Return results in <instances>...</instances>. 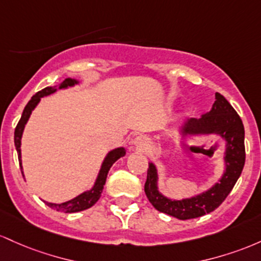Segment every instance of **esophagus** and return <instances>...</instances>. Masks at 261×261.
<instances>
[{"mask_svg": "<svg viewBox=\"0 0 261 261\" xmlns=\"http://www.w3.org/2000/svg\"><path fill=\"white\" fill-rule=\"evenodd\" d=\"M148 139L145 137H137L136 139L133 140V144L139 149H144L145 146H148Z\"/></svg>", "mask_w": 261, "mask_h": 261, "instance_id": "34e87169", "label": "esophagus"}]
</instances>
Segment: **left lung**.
I'll return each mask as SVG.
<instances>
[{
  "mask_svg": "<svg viewBox=\"0 0 261 261\" xmlns=\"http://www.w3.org/2000/svg\"><path fill=\"white\" fill-rule=\"evenodd\" d=\"M185 129L190 134L218 133L227 140L225 174L210 191L182 201H171L159 194L156 170L149 164L144 191L149 202L160 212L178 219H191L204 216L221 206L241 176L245 163L244 125L237 111L221 93H216L212 110L201 118H191Z\"/></svg>",
  "mask_w": 261,
  "mask_h": 261,
  "instance_id": "obj_1",
  "label": "left lung"
}]
</instances>
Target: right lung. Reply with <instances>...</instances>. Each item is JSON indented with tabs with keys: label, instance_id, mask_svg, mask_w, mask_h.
Instances as JSON below:
<instances>
[{
	"label": "right lung",
	"instance_id": "right-lung-1",
	"mask_svg": "<svg viewBox=\"0 0 261 261\" xmlns=\"http://www.w3.org/2000/svg\"><path fill=\"white\" fill-rule=\"evenodd\" d=\"M75 83L76 81L71 80V79H66L65 81H63V83L60 84L59 87L60 89H64V87L72 86ZM55 90H57L55 87H45V89H43L42 91L37 92L33 97L29 99L27 106H25L24 110H23L22 117H20L18 124H17L16 129H14V145H16L17 153H18L20 170H22V162H20V138H22V133H23V129H24L25 123H27L32 111H33V108L36 107L38 102L40 101V97H43V96H46V95H50V93L55 92ZM124 154H125L124 149L119 148V149H116V150L111 151V153L107 155L106 160H105L103 164H102V169L101 171H99L97 181H96L95 186H93L91 191L84 192V194H81L80 196H77V197H75L74 200L64 202V203L57 204V203H49V202H46V204H48L49 207H51V208L61 211V212H65V213L79 212V211H84V210L90 208V207H92L93 204L98 201V198L101 197L102 190H103L105 184H106L108 170H110L111 166H112L113 164H115L119 158H122ZM22 175H23V171H22Z\"/></svg>",
	"mask_w": 261,
	"mask_h": 261
}]
</instances>
